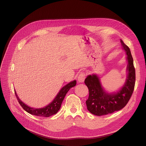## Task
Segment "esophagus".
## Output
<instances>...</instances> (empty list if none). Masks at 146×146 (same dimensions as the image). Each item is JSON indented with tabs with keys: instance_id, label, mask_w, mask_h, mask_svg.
I'll return each instance as SVG.
<instances>
[{
	"instance_id": "esophagus-1",
	"label": "esophagus",
	"mask_w": 146,
	"mask_h": 146,
	"mask_svg": "<svg viewBox=\"0 0 146 146\" xmlns=\"http://www.w3.org/2000/svg\"><path fill=\"white\" fill-rule=\"evenodd\" d=\"M86 77V74L85 72H80L78 76V82H80V83H82L85 80Z\"/></svg>"
}]
</instances>
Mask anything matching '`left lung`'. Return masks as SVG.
<instances>
[{"label":"left lung","instance_id":"1","mask_svg":"<svg viewBox=\"0 0 146 146\" xmlns=\"http://www.w3.org/2000/svg\"><path fill=\"white\" fill-rule=\"evenodd\" d=\"M122 48L127 55V77L121 89L116 93H107L101 85L96 74L88 76L85 80L89 90V97L86 101L87 109L96 116L107 115L122 109L129 102L133 94L135 84V69L129 47L121 40Z\"/></svg>","mask_w":146,"mask_h":146}]
</instances>
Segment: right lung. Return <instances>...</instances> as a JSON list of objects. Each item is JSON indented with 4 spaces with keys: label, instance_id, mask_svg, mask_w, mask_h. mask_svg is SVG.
<instances>
[{
    "label": "right lung",
    "instance_id": "obj_1",
    "mask_svg": "<svg viewBox=\"0 0 146 146\" xmlns=\"http://www.w3.org/2000/svg\"><path fill=\"white\" fill-rule=\"evenodd\" d=\"M76 80H74L71 82L69 83L67 85L61 88V90L59 91L58 94L56 95L55 98L54 99L50 104H48L46 107L41 108H34L29 107L28 105H25L22 102L18 96H17L16 92H15V95L16 98L18 100V102L21 105V107L27 113L32 114V115L42 117H49L50 116L54 115L59 111L61 108V104L66 94L70 88L76 85Z\"/></svg>",
    "mask_w": 146,
    "mask_h": 146
}]
</instances>
